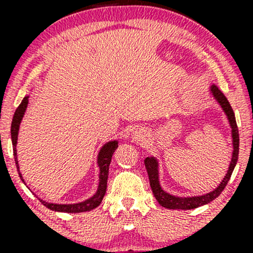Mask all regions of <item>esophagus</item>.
Here are the masks:
<instances>
[{
  "mask_svg": "<svg viewBox=\"0 0 253 253\" xmlns=\"http://www.w3.org/2000/svg\"><path fill=\"white\" fill-rule=\"evenodd\" d=\"M132 140H133V143H136V144L144 143V141L146 140V134H145V133L141 129L140 130H134V132H133V134H132Z\"/></svg>",
  "mask_w": 253,
  "mask_h": 253,
  "instance_id": "1",
  "label": "esophagus"
}]
</instances>
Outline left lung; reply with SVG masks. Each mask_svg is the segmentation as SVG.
Instances as JSON below:
<instances>
[{
	"mask_svg": "<svg viewBox=\"0 0 253 253\" xmlns=\"http://www.w3.org/2000/svg\"><path fill=\"white\" fill-rule=\"evenodd\" d=\"M208 94L215 100V102L219 104L220 108L222 109L223 114L227 118L228 125L231 127V139H232V155L231 162H229L227 172L225 173L221 182L219 185L210 193L202 194V195H194V196H178L173 195L169 191L164 190L161 184V178H159V161L155 156H150L145 158V167H146L147 175H149L150 185L152 189L153 196L158 201L162 207L168 208V210H194V208L201 207L203 205H207L215 200L217 196L221 194L223 188L226 187L229 178H231L232 172H233L234 168L238 162V155H239V133H238L237 121L234 117V112L232 109L231 104L227 101L225 95L216 88L215 85H211L208 89Z\"/></svg>",
	"mask_w": 253,
	"mask_h": 253,
	"instance_id": "8db88e82",
	"label": "left lung"
}]
</instances>
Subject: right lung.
<instances>
[{
	"instance_id": "add662e5",
	"label": "right lung",
	"mask_w": 253,
	"mask_h": 253,
	"mask_svg": "<svg viewBox=\"0 0 253 253\" xmlns=\"http://www.w3.org/2000/svg\"><path fill=\"white\" fill-rule=\"evenodd\" d=\"M28 97L30 95H26L24 100L21 101L20 106L17 107L15 110V114L13 117V121H11V127H10V135H11V144H13V152H14V158H15V164L17 168V172H19L20 178L25 183L22 173L20 172V167H19V161H17V153H16V144H17V135H19V129H20V124H21L22 118H24L26 109L28 106ZM119 146V140H109L106 144L102 145L100 151L97 153V159L96 163L98 167V185L97 189L95 191V194L92 196H90L89 199L84 200L82 202L77 203H52L47 202L45 200L39 199V201L45 206L48 210L54 211H63V213H83V211H89L94 208H96L100 206V203L102 202L104 194L107 190V179H108V172H109V165L112 162L113 153L115 152V150Z\"/></svg>"
}]
</instances>
